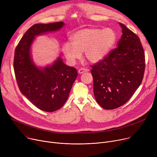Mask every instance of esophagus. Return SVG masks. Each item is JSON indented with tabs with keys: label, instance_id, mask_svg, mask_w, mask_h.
<instances>
[{
	"label": "esophagus",
	"instance_id": "obj_1",
	"mask_svg": "<svg viewBox=\"0 0 157 157\" xmlns=\"http://www.w3.org/2000/svg\"><path fill=\"white\" fill-rule=\"evenodd\" d=\"M88 71H89V70H88V69H87L81 68V69H79V70H78V73L81 74H83V73H84V72H88Z\"/></svg>",
	"mask_w": 157,
	"mask_h": 157
}]
</instances>
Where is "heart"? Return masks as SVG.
<instances>
[{
	"label": "heart",
	"instance_id": "b5f03b06",
	"mask_svg": "<svg viewBox=\"0 0 157 157\" xmlns=\"http://www.w3.org/2000/svg\"><path fill=\"white\" fill-rule=\"evenodd\" d=\"M70 39L71 41H66L62 46V52L69 63H75L83 52L88 62L96 63L113 50L117 34L111 28H85L74 32Z\"/></svg>",
	"mask_w": 157,
	"mask_h": 157
}]
</instances>
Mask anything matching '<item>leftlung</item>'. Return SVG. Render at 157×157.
<instances>
[{
    "instance_id": "1",
    "label": "left lung",
    "mask_w": 157,
    "mask_h": 157,
    "mask_svg": "<svg viewBox=\"0 0 157 157\" xmlns=\"http://www.w3.org/2000/svg\"><path fill=\"white\" fill-rule=\"evenodd\" d=\"M122 36L118 48L92 66L94 93L105 109L125 104L141 85L145 69L144 49L139 37L119 23Z\"/></svg>"
}]
</instances>
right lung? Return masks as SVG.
I'll list each match as a JSON object with an SVG mask.
<instances>
[{"label": "right lung", "instance_id": "right-lung-1", "mask_svg": "<svg viewBox=\"0 0 157 157\" xmlns=\"http://www.w3.org/2000/svg\"><path fill=\"white\" fill-rule=\"evenodd\" d=\"M64 25L63 21L34 25L25 33L14 52V71L20 92L46 112L59 109L65 103L78 72L65 65L60 56L51 65L39 67L32 59L31 48L36 36L59 30Z\"/></svg>", "mask_w": 157, "mask_h": 157}]
</instances>
